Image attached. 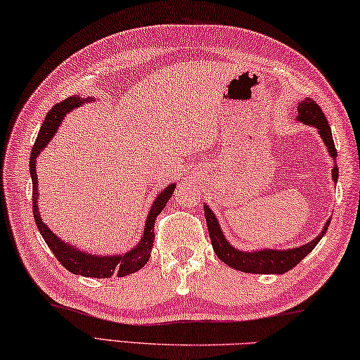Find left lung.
<instances>
[{
  "instance_id": "obj_1",
  "label": "left lung",
  "mask_w": 360,
  "mask_h": 360,
  "mask_svg": "<svg viewBox=\"0 0 360 360\" xmlns=\"http://www.w3.org/2000/svg\"><path fill=\"white\" fill-rule=\"evenodd\" d=\"M298 120L306 124H311V127H316L319 133H321V138L323 139L325 146H327L328 153L332 155L333 160L338 157V152L335 149V142L332 138V129H330V124L327 122V117L323 115V112L321 110L319 104H316V101H312L309 98H306L304 101H301L298 104ZM333 181L336 182L338 179V167H333ZM205 210V219H207V226H208V232H210V238L211 243H213V250L218 258L226 262L227 266L233 267V269L242 271V272H250V274H285L290 269L298 264V262L306 258L309 255L314 247L319 243V240L323 237V233L327 232L328 224L323 226V231L319 233V236L314 238L312 242L303 245L300 248H293V250H261V252H253V253H245V252H238L232 247V245L226 240L224 236L219 229L218 219L213 211H211L207 205H203Z\"/></svg>"
}]
</instances>
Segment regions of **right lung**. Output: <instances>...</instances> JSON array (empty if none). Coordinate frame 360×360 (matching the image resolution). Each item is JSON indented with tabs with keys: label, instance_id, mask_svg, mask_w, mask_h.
Returning a JSON list of instances; mask_svg holds the SVG:
<instances>
[{
	"label": "right lung",
	"instance_id": "obj_1",
	"mask_svg": "<svg viewBox=\"0 0 360 360\" xmlns=\"http://www.w3.org/2000/svg\"><path fill=\"white\" fill-rule=\"evenodd\" d=\"M89 101V99H88ZM82 99L78 96H72V98H67L65 101L56 104L51 110L46 113V118L41 123V128H39V133L37 136L35 144H33V149L30 153V174H32V197H33V218L38 226V231L41 233L44 242L48 243L51 252L62 266L65 267L67 271L72 274H77V276H84V277H94V278H108L112 276L117 277H124L128 274H133L139 271L142 266L146 264L150 258V250L153 245V238H155V232H153V227H155V219L157 216L162 213L165 205L171 198L174 192V184L168 186L153 202L150 213L147 216L146 227H144V237L141 238V242L136 245V248L131 250L127 255L120 256H94L79 252V250L70 247V245L62 242L59 237L54 236L53 231H49L46 224L41 221V216L38 213L37 200H38V178H37V169H35V160L39 155V152L44 149V146L48 144L49 139L53 138L57 127H59L62 118L67 112H70L72 108H77L82 105Z\"/></svg>",
	"mask_w": 360,
	"mask_h": 360
}]
</instances>
